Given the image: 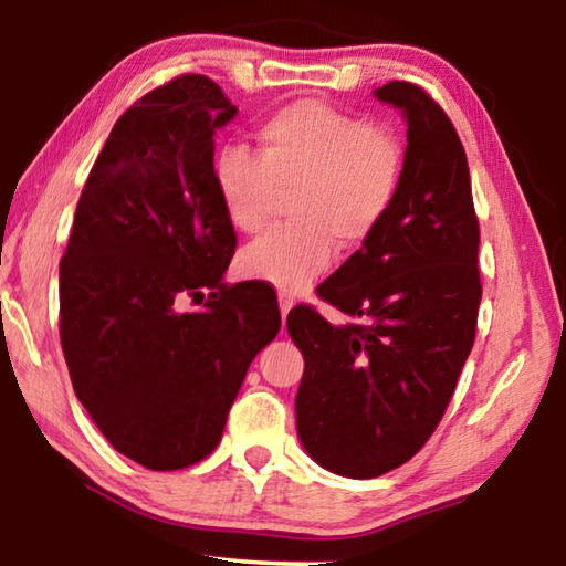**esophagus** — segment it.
Returning <instances> with one entry per match:
<instances>
[{
  "mask_svg": "<svg viewBox=\"0 0 566 566\" xmlns=\"http://www.w3.org/2000/svg\"><path fill=\"white\" fill-rule=\"evenodd\" d=\"M292 306H294V296H290V294H280V310H282V319H286V314H290Z\"/></svg>",
  "mask_w": 566,
  "mask_h": 566,
  "instance_id": "obj_1",
  "label": "esophagus"
}]
</instances>
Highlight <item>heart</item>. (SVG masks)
<instances>
[{
	"label": "heart",
	"instance_id": "b5f03b06",
	"mask_svg": "<svg viewBox=\"0 0 566 566\" xmlns=\"http://www.w3.org/2000/svg\"><path fill=\"white\" fill-rule=\"evenodd\" d=\"M256 142L260 151L242 145L217 151L219 202L234 229L252 234L272 217L280 191L292 189V224L244 247L239 272L302 292L329 266L334 242L359 247L385 224L405 179V147L385 124L312 99L270 114Z\"/></svg>",
	"mask_w": 566,
	"mask_h": 566
}]
</instances>
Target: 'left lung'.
I'll list each match as a JSON object with an SVG mask.
<instances>
[{"instance_id":"8db88e82","label":"left lung","mask_w":566,"mask_h":566,"mask_svg":"<svg viewBox=\"0 0 566 566\" xmlns=\"http://www.w3.org/2000/svg\"><path fill=\"white\" fill-rule=\"evenodd\" d=\"M375 94L409 124L397 205L317 286L349 322L334 327L312 304L286 317L304 354L302 444L352 479L391 472L434 434L472 352L482 300L479 219L452 119L419 84L389 82Z\"/></svg>"}]
</instances>
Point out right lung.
Segmentation results:
<instances>
[{
  "instance_id": "obj_1",
  "label": "right lung",
  "mask_w": 566,
  "mask_h": 566,
  "mask_svg": "<svg viewBox=\"0 0 566 566\" xmlns=\"http://www.w3.org/2000/svg\"><path fill=\"white\" fill-rule=\"evenodd\" d=\"M234 114L205 74L134 102L84 181L60 262L74 395L155 472L214 452L249 364L282 327L272 290L222 282L237 232L214 187V132ZM185 298L203 310L181 313Z\"/></svg>"
}]
</instances>
